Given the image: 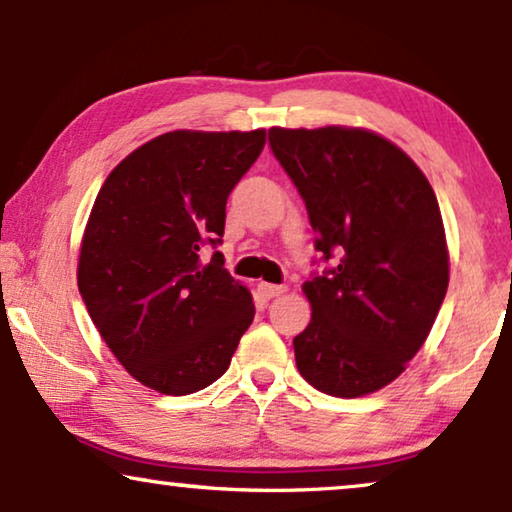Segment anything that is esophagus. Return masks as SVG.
<instances>
[{
    "label": "esophagus",
    "mask_w": 512,
    "mask_h": 512,
    "mask_svg": "<svg viewBox=\"0 0 512 512\" xmlns=\"http://www.w3.org/2000/svg\"><path fill=\"white\" fill-rule=\"evenodd\" d=\"M258 293H261L265 300H270V298H277V296H282V293H286V286L261 282V284H258Z\"/></svg>",
    "instance_id": "34e87169"
}]
</instances>
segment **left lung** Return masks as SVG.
I'll list each match as a JSON object with an SVG mask.
<instances>
[{"mask_svg":"<svg viewBox=\"0 0 512 512\" xmlns=\"http://www.w3.org/2000/svg\"><path fill=\"white\" fill-rule=\"evenodd\" d=\"M270 146L317 249L338 256L303 284L312 319L293 338L298 373L328 396L373 394L422 349L450 284L436 193L408 153L366 128H270Z\"/></svg>","mask_w":512,"mask_h":512,"instance_id":"8db88e82","label":"left lung"}]
</instances>
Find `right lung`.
I'll list each match as a JSON object with an SVG mask.
<instances>
[{
  "mask_svg": "<svg viewBox=\"0 0 512 512\" xmlns=\"http://www.w3.org/2000/svg\"><path fill=\"white\" fill-rule=\"evenodd\" d=\"M265 130H172L118 163L81 237L76 282L121 366L158 394L186 396L226 373L254 321L247 286L202 261L219 244L226 200Z\"/></svg>",
  "mask_w": 512,
  "mask_h": 512,
  "instance_id": "right-lung-1",
  "label": "right lung"
}]
</instances>
